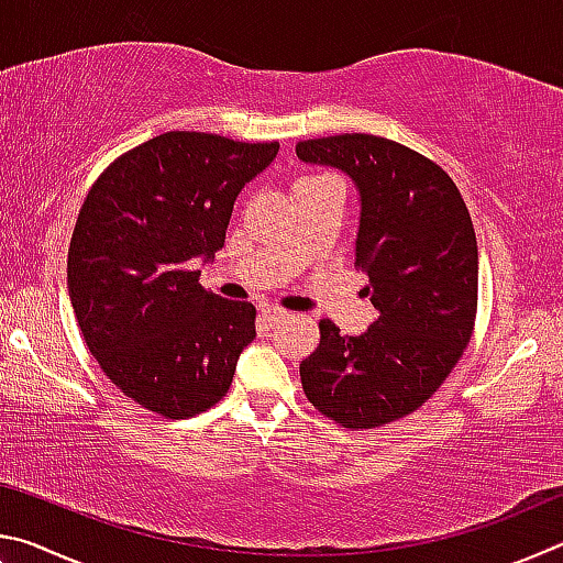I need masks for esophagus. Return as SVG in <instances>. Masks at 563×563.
Masks as SVG:
<instances>
[{"instance_id": "esophagus-1", "label": "esophagus", "mask_w": 563, "mask_h": 563, "mask_svg": "<svg viewBox=\"0 0 563 563\" xmlns=\"http://www.w3.org/2000/svg\"><path fill=\"white\" fill-rule=\"evenodd\" d=\"M261 316H263L265 322H268V325H275V322L283 320L285 316H288V312H285L283 308H263Z\"/></svg>"}]
</instances>
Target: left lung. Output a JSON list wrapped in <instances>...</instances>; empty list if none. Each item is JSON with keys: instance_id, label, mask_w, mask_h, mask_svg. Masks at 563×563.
<instances>
[{"instance_id": "obj_1", "label": "left lung", "mask_w": 563, "mask_h": 563, "mask_svg": "<svg viewBox=\"0 0 563 563\" xmlns=\"http://www.w3.org/2000/svg\"><path fill=\"white\" fill-rule=\"evenodd\" d=\"M295 154L355 180V268L377 310L357 338L320 320V345L300 362L305 397L347 430L385 427L422 407L470 345L479 290L472 218L450 174L397 141L340 133L300 141Z\"/></svg>"}]
</instances>
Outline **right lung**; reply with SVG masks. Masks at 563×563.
<instances>
[{"label": "right lung", "mask_w": 563, "mask_h": 563, "mask_svg": "<svg viewBox=\"0 0 563 563\" xmlns=\"http://www.w3.org/2000/svg\"><path fill=\"white\" fill-rule=\"evenodd\" d=\"M280 144L168 131L121 154L93 180L69 243V298L99 367L166 419L211 409L255 338L251 302L198 283V255L225 243L241 188Z\"/></svg>", "instance_id": "1"}]
</instances>
